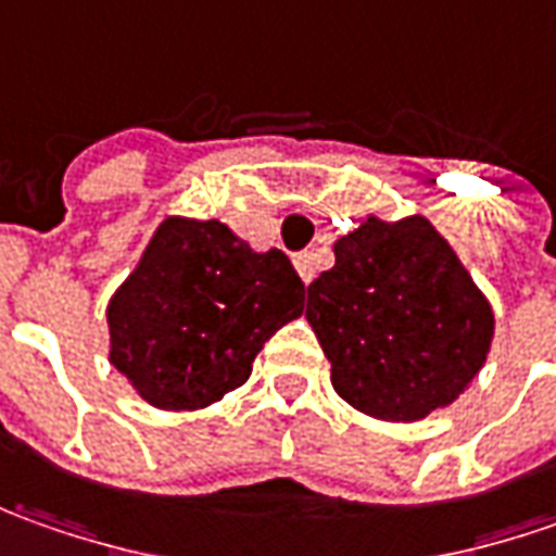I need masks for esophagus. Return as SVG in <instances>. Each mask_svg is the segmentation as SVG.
Masks as SVG:
<instances>
[{"instance_id":"esophagus-1","label":"esophagus","mask_w":556,"mask_h":556,"mask_svg":"<svg viewBox=\"0 0 556 556\" xmlns=\"http://www.w3.org/2000/svg\"><path fill=\"white\" fill-rule=\"evenodd\" d=\"M295 267L304 282H311V279H314V255H311V252H298Z\"/></svg>"}]
</instances>
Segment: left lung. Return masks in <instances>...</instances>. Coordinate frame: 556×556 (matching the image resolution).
I'll return each instance as SVG.
<instances>
[{
	"label": "left lung",
	"instance_id": "left-lung-1",
	"mask_svg": "<svg viewBox=\"0 0 556 556\" xmlns=\"http://www.w3.org/2000/svg\"><path fill=\"white\" fill-rule=\"evenodd\" d=\"M307 323L338 396L400 425L452 406L495 336L489 298L425 215H366L341 237L336 267L307 286Z\"/></svg>",
	"mask_w": 556,
	"mask_h": 556
}]
</instances>
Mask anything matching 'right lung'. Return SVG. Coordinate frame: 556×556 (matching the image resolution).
<instances>
[{
  "mask_svg": "<svg viewBox=\"0 0 556 556\" xmlns=\"http://www.w3.org/2000/svg\"><path fill=\"white\" fill-rule=\"evenodd\" d=\"M301 314L304 282L279 249L168 215L106 301V356L153 409L197 412L242 388L264 341Z\"/></svg>",
  "mask_w": 556,
  "mask_h": 556,
  "instance_id": "obj_1",
  "label": "right lung"
}]
</instances>
